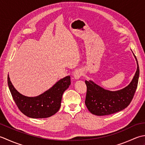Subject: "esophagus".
Listing matches in <instances>:
<instances>
[{
  "instance_id": "obj_1",
  "label": "esophagus",
  "mask_w": 145,
  "mask_h": 145,
  "mask_svg": "<svg viewBox=\"0 0 145 145\" xmlns=\"http://www.w3.org/2000/svg\"><path fill=\"white\" fill-rule=\"evenodd\" d=\"M82 76V72L80 69H77L74 73V78L76 79H79Z\"/></svg>"
}]
</instances>
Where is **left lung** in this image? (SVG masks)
Masks as SVG:
<instances>
[{
    "label": "left lung",
    "instance_id": "obj_1",
    "mask_svg": "<svg viewBox=\"0 0 145 145\" xmlns=\"http://www.w3.org/2000/svg\"><path fill=\"white\" fill-rule=\"evenodd\" d=\"M135 57L137 62V70L130 84L122 89L106 90L92 81H85L87 86L85 105L91 113L97 116L111 114L124 110L130 104L138 86L140 75L137 59Z\"/></svg>",
    "mask_w": 145,
    "mask_h": 145
}]
</instances>
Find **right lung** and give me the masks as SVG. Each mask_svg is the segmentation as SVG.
Returning <instances> with one entry per match:
<instances>
[{
  "instance_id": "add662e5",
  "label": "right lung",
  "mask_w": 145,
  "mask_h": 145,
  "mask_svg": "<svg viewBox=\"0 0 145 145\" xmlns=\"http://www.w3.org/2000/svg\"><path fill=\"white\" fill-rule=\"evenodd\" d=\"M7 82L12 96L19 110L32 118H45L52 116L59 110L62 96L71 84V77H65L46 92L36 97H27L20 94L7 76Z\"/></svg>"
}]
</instances>
